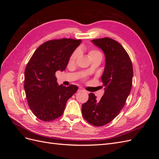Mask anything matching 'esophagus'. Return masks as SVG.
Wrapping results in <instances>:
<instances>
[{
    "instance_id": "obj_1",
    "label": "esophagus",
    "mask_w": 159,
    "mask_h": 159,
    "mask_svg": "<svg viewBox=\"0 0 159 159\" xmlns=\"http://www.w3.org/2000/svg\"><path fill=\"white\" fill-rule=\"evenodd\" d=\"M78 91H84V89L82 88H79Z\"/></svg>"
}]
</instances>
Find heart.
I'll return each mask as SVG.
<instances>
[{"instance_id": "1", "label": "heart", "mask_w": 159, "mask_h": 159, "mask_svg": "<svg viewBox=\"0 0 159 159\" xmlns=\"http://www.w3.org/2000/svg\"><path fill=\"white\" fill-rule=\"evenodd\" d=\"M78 54H79V52L78 50H76L75 51L73 54H71V56H70V61L72 62V61H74L76 59V57H78ZM101 54V52L97 50H91L89 52V56L91 57H93V56H97V55H99Z\"/></svg>"}]
</instances>
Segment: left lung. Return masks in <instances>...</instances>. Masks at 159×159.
Here are the masks:
<instances>
[{
  "mask_svg": "<svg viewBox=\"0 0 159 159\" xmlns=\"http://www.w3.org/2000/svg\"><path fill=\"white\" fill-rule=\"evenodd\" d=\"M105 56V66L102 81L105 93L97 101L93 93L89 94L81 111L84 118L94 126H103L116 117L125 104L133 82V65L124 48L109 38L91 40Z\"/></svg>",
  "mask_w": 159,
  "mask_h": 159,
  "instance_id": "1",
  "label": "left lung"
}]
</instances>
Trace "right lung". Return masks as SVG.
Returning a JSON list of instances; mask_svg holds the SVG:
<instances>
[{
  "label": "right lung",
  "instance_id": "right-lung-1",
  "mask_svg": "<svg viewBox=\"0 0 159 159\" xmlns=\"http://www.w3.org/2000/svg\"><path fill=\"white\" fill-rule=\"evenodd\" d=\"M81 40L62 38L43 43L32 56L25 71V88L28 106L32 113L44 121L61 116L66 102L78 86L58 85L57 70L64 71L72 53Z\"/></svg>",
  "mask_w": 159,
  "mask_h": 159
}]
</instances>
